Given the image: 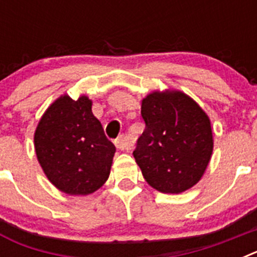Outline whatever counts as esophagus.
<instances>
[{
	"mask_svg": "<svg viewBox=\"0 0 257 257\" xmlns=\"http://www.w3.org/2000/svg\"><path fill=\"white\" fill-rule=\"evenodd\" d=\"M114 143H115V147H117L119 151H130L134 145L133 142H131V139H128V138L124 135H121L119 138H117Z\"/></svg>",
	"mask_w": 257,
	"mask_h": 257,
	"instance_id": "obj_1",
	"label": "esophagus"
}]
</instances>
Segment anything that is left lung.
<instances>
[{
	"label": "left lung",
	"instance_id": "8db88e82",
	"mask_svg": "<svg viewBox=\"0 0 257 257\" xmlns=\"http://www.w3.org/2000/svg\"><path fill=\"white\" fill-rule=\"evenodd\" d=\"M142 117L145 130L133 154L147 183L175 194L196 185L213 148L207 114L183 92L156 91L143 99Z\"/></svg>",
	"mask_w": 257,
	"mask_h": 257
}]
</instances>
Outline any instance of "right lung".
I'll return each mask as SVG.
<instances>
[{
    "instance_id": "obj_1",
    "label": "right lung",
    "mask_w": 257,
    "mask_h": 257,
    "mask_svg": "<svg viewBox=\"0 0 257 257\" xmlns=\"http://www.w3.org/2000/svg\"><path fill=\"white\" fill-rule=\"evenodd\" d=\"M91 100L68 95L52 103L35 134L38 162L47 179L67 194L86 196L106 181L115 147L92 114Z\"/></svg>"
}]
</instances>
